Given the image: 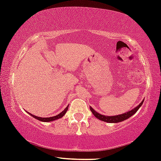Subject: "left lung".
<instances>
[{
    "instance_id": "left-lung-1",
    "label": "left lung",
    "mask_w": 161,
    "mask_h": 161,
    "mask_svg": "<svg viewBox=\"0 0 161 161\" xmlns=\"http://www.w3.org/2000/svg\"><path fill=\"white\" fill-rule=\"evenodd\" d=\"M143 102H144V100H143L137 107H135V108H133L132 110L129 111V112L124 113V114H118V115H114V116H106V115H103V114H101L98 112H95L92 107H90V110H91V112H92V114H94L95 117H96L98 119L101 120V121H105V122H108V123H118V122H121V121H125V120L128 119V118L131 117L132 115H134V114L137 112L139 108L143 105Z\"/></svg>"
}]
</instances>
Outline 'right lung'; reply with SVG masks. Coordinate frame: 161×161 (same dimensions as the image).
Wrapping results in <instances>:
<instances>
[{"label": "right lung", "instance_id": "right-lung-1", "mask_svg": "<svg viewBox=\"0 0 161 161\" xmlns=\"http://www.w3.org/2000/svg\"><path fill=\"white\" fill-rule=\"evenodd\" d=\"M68 108H69V105H67V107L66 108H65L64 110L63 111V112L59 113V114H57V115H56V116H53V117H49V118L38 117V116L33 115V114H31V113H29V112H27V113L30 114V115H31L32 117L36 118V119L39 120V121H43V122H49V121H55V120H57V119H59V118H61L62 117H63V116H64V114H66L67 111H68Z\"/></svg>", "mask_w": 161, "mask_h": 161}]
</instances>
